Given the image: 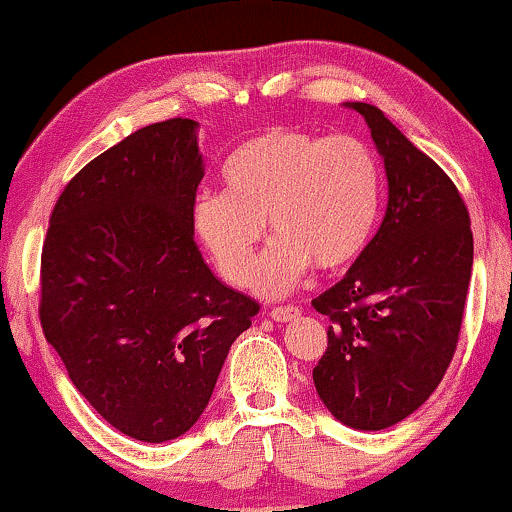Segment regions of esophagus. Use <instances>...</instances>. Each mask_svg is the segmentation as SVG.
Masks as SVG:
<instances>
[{"mask_svg": "<svg viewBox=\"0 0 512 512\" xmlns=\"http://www.w3.org/2000/svg\"><path fill=\"white\" fill-rule=\"evenodd\" d=\"M270 317L275 321H293V319L300 317V312H298V307L284 305V307H272Z\"/></svg>", "mask_w": 512, "mask_h": 512, "instance_id": "34e87169", "label": "esophagus"}]
</instances>
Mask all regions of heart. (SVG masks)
Here are the masks:
<instances>
[{"mask_svg": "<svg viewBox=\"0 0 512 512\" xmlns=\"http://www.w3.org/2000/svg\"><path fill=\"white\" fill-rule=\"evenodd\" d=\"M226 191L193 202V233L228 284L261 296L289 291L307 270L335 272L361 256L380 214L382 174L359 137L270 128L223 167ZM276 240L250 268L264 223Z\"/></svg>", "mask_w": 512, "mask_h": 512, "instance_id": "obj_1", "label": "heart"}]
</instances>
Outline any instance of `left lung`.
<instances>
[{
  "instance_id": "obj_1",
  "label": "left lung",
  "mask_w": 512,
  "mask_h": 512,
  "mask_svg": "<svg viewBox=\"0 0 512 512\" xmlns=\"http://www.w3.org/2000/svg\"><path fill=\"white\" fill-rule=\"evenodd\" d=\"M345 107L366 118L384 158L389 202L347 275L312 300L333 324L312 380L338 422L380 431L412 415L450 366L473 233L457 186L426 153L373 104Z\"/></svg>"
}]
</instances>
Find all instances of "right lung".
<instances>
[{
    "label": "right lung",
    "instance_id": "right-lung-1",
    "mask_svg": "<svg viewBox=\"0 0 512 512\" xmlns=\"http://www.w3.org/2000/svg\"><path fill=\"white\" fill-rule=\"evenodd\" d=\"M202 177L198 123L146 125L69 181L41 251L46 340L86 401L144 443L198 422L230 345L258 314L195 244Z\"/></svg>",
    "mask_w": 512,
    "mask_h": 512
}]
</instances>
